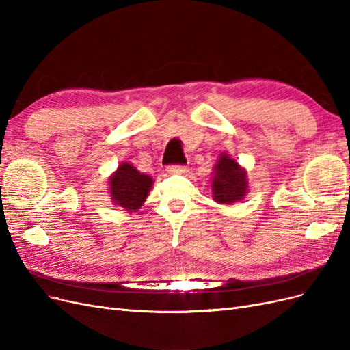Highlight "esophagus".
<instances>
[{
    "label": "esophagus",
    "mask_w": 350,
    "mask_h": 350,
    "mask_svg": "<svg viewBox=\"0 0 350 350\" xmlns=\"http://www.w3.org/2000/svg\"><path fill=\"white\" fill-rule=\"evenodd\" d=\"M166 172L171 175H178V174H184L185 172V166L183 165H172L166 167Z\"/></svg>",
    "instance_id": "esophagus-1"
}]
</instances>
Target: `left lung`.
Wrapping results in <instances>:
<instances>
[{
	"instance_id": "8db88e82",
	"label": "left lung",
	"mask_w": 350,
	"mask_h": 350,
	"mask_svg": "<svg viewBox=\"0 0 350 350\" xmlns=\"http://www.w3.org/2000/svg\"><path fill=\"white\" fill-rule=\"evenodd\" d=\"M211 194L220 204H232L245 197L248 191L247 172L228 153H221L211 176Z\"/></svg>"
}]
</instances>
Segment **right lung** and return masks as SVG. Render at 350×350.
<instances>
[{"label":"right lung","mask_w":350,"mask_h":350,"mask_svg":"<svg viewBox=\"0 0 350 350\" xmlns=\"http://www.w3.org/2000/svg\"><path fill=\"white\" fill-rule=\"evenodd\" d=\"M152 176L140 174L129 162H122L109 178L112 203L129 211H137L152 188Z\"/></svg>","instance_id":"1"}]
</instances>
